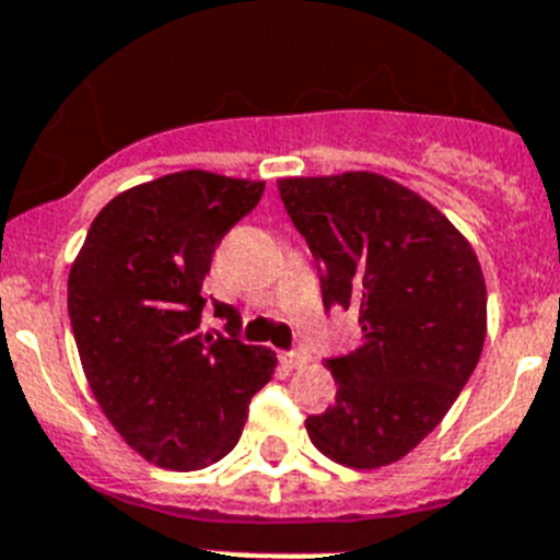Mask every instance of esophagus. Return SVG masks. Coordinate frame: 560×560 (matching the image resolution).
<instances>
[{
    "label": "esophagus",
    "instance_id": "obj_1",
    "mask_svg": "<svg viewBox=\"0 0 560 560\" xmlns=\"http://www.w3.org/2000/svg\"><path fill=\"white\" fill-rule=\"evenodd\" d=\"M279 359H281V364H284V368L295 370V368H301V364L310 362V353L301 351V348H295V351H284Z\"/></svg>",
    "mask_w": 560,
    "mask_h": 560
}]
</instances>
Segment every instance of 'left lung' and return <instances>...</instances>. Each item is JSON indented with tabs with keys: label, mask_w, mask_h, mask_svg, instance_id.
Masks as SVG:
<instances>
[{
	"label": "left lung",
	"mask_w": 560,
	"mask_h": 560,
	"mask_svg": "<svg viewBox=\"0 0 560 560\" xmlns=\"http://www.w3.org/2000/svg\"><path fill=\"white\" fill-rule=\"evenodd\" d=\"M281 203L320 276L323 310H353L357 351L328 359L337 404L306 420L345 467L404 458L442 422L486 337L472 245L436 207L378 174L281 179Z\"/></svg>",
	"instance_id": "1"
}]
</instances>
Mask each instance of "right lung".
Here are the masks:
<instances>
[{
  "instance_id": "right-lung-1",
  "label": "right lung",
  "mask_w": 560,
  "mask_h": 560,
  "mask_svg": "<svg viewBox=\"0 0 560 560\" xmlns=\"http://www.w3.org/2000/svg\"><path fill=\"white\" fill-rule=\"evenodd\" d=\"M265 182L182 171L115 196L68 276V317L88 384L124 442L165 469H201L240 442L276 353L240 339L232 304L201 295L223 234ZM212 303L224 331L201 338Z\"/></svg>"
}]
</instances>
